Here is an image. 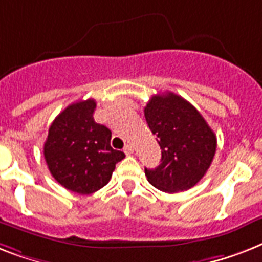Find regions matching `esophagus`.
Segmentation results:
<instances>
[{"mask_svg": "<svg viewBox=\"0 0 262 262\" xmlns=\"http://www.w3.org/2000/svg\"><path fill=\"white\" fill-rule=\"evenodd\" d=\"M124 152L127 154V156H129V154H133L134 152V146H131V144H127L124 147Z\"/></svg>", "mask_w": 262, "mask_h": 262, "instance_id": "esophagus-1", "label": "esophagus"}]
</instances>
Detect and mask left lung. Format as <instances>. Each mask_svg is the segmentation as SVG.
<instances>
[{
  "instance_id": "left-lung-1",
  "label": "left lung",
  "mask_w": 262,
  "mask_h": 262,
  "mask_svg": "<svg viewBox=\"0 0 262 262\" xmlns=\"http://www.w3.org/2000/svg\"><path fill=\"white\" fill-rule=\"evenodd\" d=\"M144 118L162 154L156 169H144L148 183L166 193L194 187L214 160V131L190 102L171 92L152 96Z\"/></svg>"
}]
</instances>
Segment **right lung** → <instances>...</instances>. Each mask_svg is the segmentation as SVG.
I'll list each match as a JSON object with an SVG mask.
<instances>
[{"instance_id": "obj_1", "label": "right lung", "mask_w": 262, "mask_h": 262, "mask_svg": "<svg viewBox=\"0 0 262 262\" xmlns=\"http://www.w3.org/2000/svg\"><path fill=\"white\" fill-rule=\"evenodd\" d=\"M93 98L73 102L52 121L45 143V160L52 177L79 194L105 187L123 151L111 147L112 133L93 119Z\"/></svg>"}]
</instances>
